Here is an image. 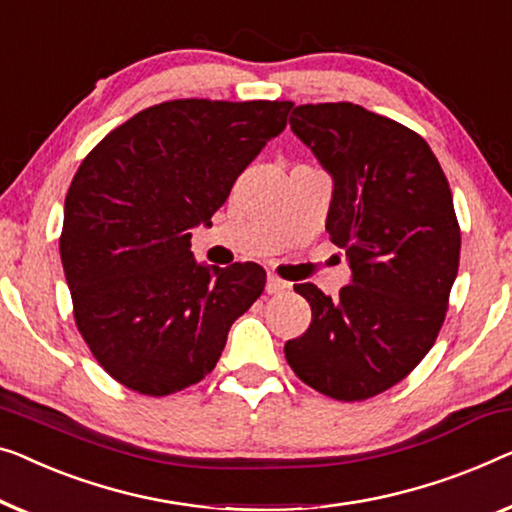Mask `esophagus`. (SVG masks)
<instances>
[{
	"instance_id": "obj_1",
	"label": "esophagus",
	"mask_w": 512,
	"mask_h": 512,
	"mask_svg": "<svg viewBox=\"0 0 512 512\" xmlns=\"http://www.w3.org/2000/svg\"><path fill=\"white\" fill-rule=\"evenodd\" d=\"M288 288H291V284L284 279H279L277 274H268V284H265V291H268L270 295H277V293H286Z\"/></svg>"
}]
</instances>
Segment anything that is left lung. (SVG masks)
<instances>
[{
	"instance_id": "obj_1",
	"label": "left lung",
	"mask_w": 512,
	"mask_h": 512,
	"mask_svg": "<svg viewBox=\"0 0 512 512\" xmlns=\"http://www.w3.org/2000/svg\"><path fill=\"white\" fill-rule=\"evenodd\" d=\"M291 129L332 175L325 231L346 251L351 284L332 300L295 286L311 323L286 342L300 381L362 402L406 379L434 346L459 268L453 194L416 131L355 103H307Z\"/></svg>"
}]
</instances>
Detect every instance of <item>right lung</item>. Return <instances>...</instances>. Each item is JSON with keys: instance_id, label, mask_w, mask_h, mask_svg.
I'll use <instances>...</instances> for the list:
<instances>
[{"instance_id": "right-lung-1", "label": "right lung", "mask_w": 512, "mask_h": 512, "mask_svg": "<svg viewBox=\"0 0 512 512\" xmlns=\"http://www.w3.org/2000/svg\"><path fill=\"white\" fill-rule=\"evenodd\" d=\"M291 101L175 99L140 110L87 154L64 201L59 254L96 362L140 395L189 388L217 365L265 270L196 263L235 180L286 129Z\"/></svg>"}]
</instances>
